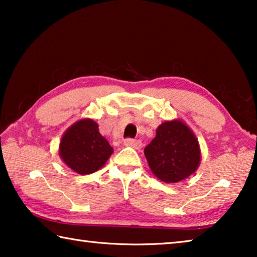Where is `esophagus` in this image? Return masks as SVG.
Segmentation results:
<instances>
[{
	"mask_svg": "<svg viewBox=\"0 0 257 257\" xmlns=\"http://www.w3.org/2000/svg\"><path fill=\"white\" fill-rule=\"evenodd\" d=\"M124 145L125 146H130V147H134V149L139 150L142 147V142L139 141V139H133V138H127L124 139Z\"/></svg>",
	"mask_w": 257,
	"mask_h": 257,
	"instance_id": "1",
	"label": "esophagus"
}]
</instances>
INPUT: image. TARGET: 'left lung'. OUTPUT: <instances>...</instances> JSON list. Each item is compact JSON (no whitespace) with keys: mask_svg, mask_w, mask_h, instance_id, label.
I'll return each mask as SVG.
<instances>
[{"mask_svg":"<svg viewBox=\"0 0 257 257\" xmlns=\"http://www.w3.org/2000/svg\"><path fill=\"white\" fill-rule=\"evenodd\" d=\"M144 153L152 172L168 184L193 175L201 162L197 138L181 120L164 121L160 124Z\"/></svg>","mask_w":257,"mask_h":257,"instance_id":"left-lung-1","label":"left lung"}]
</instances>
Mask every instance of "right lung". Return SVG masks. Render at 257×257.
I'll list each match as a JSON object with an SVG mask.
<instances>
[{"label": "right lung", "instance_id": "right-lung-1", "mask_svg": "<svg viewBox=\"0 0 257 257\" xmlns=\"http://www.w3.org/2000/svg\"><path fill=\"white\" fill-rule=\"evenodd\" d=\"M113 149L92 119L73 123L61 138L59 154L69 168L79 175H89L101 169Z\"/></svg>", "mask_w": 257, "mask_h": 257}]
</instances>
